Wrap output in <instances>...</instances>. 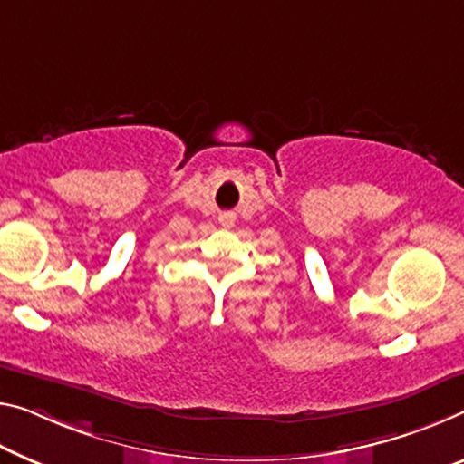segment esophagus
<instances>
[{"label":"esophagus","instance_id":"esophagus-1","mask_svg":"<svg viewBox=\"0 0 464 464\" xmlns=\"http://www.w3.org/2000/svg\"><path fill=\"white\" fill-rule=\"evenodd\" d=\"M222 226H224V227H232V226H234L232 216H224V218H222Z\"/></svg>","mask_w":464,"mask_h":464}]
</instances>
